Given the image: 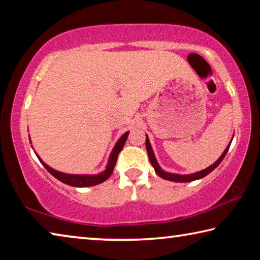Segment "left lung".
I'll use <instances>...</instances> for the list:
<instances>
[{
    "mask_svg": "<svg viewBox=\"0 0 260 260\" xmlns=\"http://www.w3.org/2000/svg\"><path fill=\"white\" fill-rule=\"evenodd\" d=\"M234 138V136H233ZM233 140V139H232ZM232 140L230 144H228L227 148L223 150L222 155L220 156L217 160H215L212 165H210L209 167H206L205 170H202L200 171V172H196V173H191V174H177V173H170V172H166V171H164L161 169V167L159 166V164H158V161L156 159L155 157V153H153V150H152V147L150 144V141H149V138L148 135H146V147H147V151H148V156H149V160H150L151 165L153 169H155V172L159 175L160 178L165 179V180H169V181H174V182H190V181H195V180H199V179H202L204 178L208 175L209 173L212 172V171L217 167L220 162L222 161L223 158H225L226 153L228 151V149H230V146L232 143Z\"/></svg>",
    "mask_w": 260,
    "mask_h": 260,
    "instance_id": "left-lung-1",
    "label": "left lung"
}]
</instances>
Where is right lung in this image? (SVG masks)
Returning a JSON list of instances; mask_svg holds the SVG:
<instances>
[{
	"mask_svg": "<svg viewBox=\"0 0 260 260\" xmlns=\"http://www.w3.org/2000/svg\"><path fill=\"white\" fill-rule=\"evenodd\" d=\"M128 133L129 132H126V133L122 134L120 136V139L117 141L116 146L113 147L111 153H110L107 167H105L104 171H102V172L98 173V174H69V173L59 172V171H56L52 169V167L48 166L46 162L43 161L40 157H39L37 152H35V155L38 156L39 160L42 162V165L46 167V170L48 171V172H49L51 175H54L56 179H58L59 181H61L63 183H67V184H69V186H72V187H80V188L96 186V184H100V183L104 182L105 180H108L110 178V175L112 174L114 165H116V162H117L118 155H119L121 149L125 146L126 140H127V138H128ZM29 142H30V140H29Z\"/></svg>",
	"mask_w": 260,
	"mask_h": 260,
	"instance_id": "1",
	"label": "right lung"
}]
</instances>
